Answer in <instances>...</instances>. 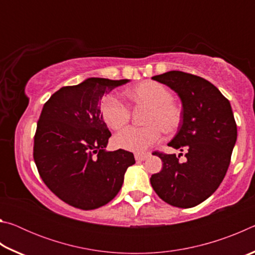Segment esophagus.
Masks as SVG:
<instances>
[{
  "mask_svg": "<svg viewBox=\"0 0 255 255\" xmlns=\"http://www.w3.org/2000/svg\"><path fill=\"white\" fill-rule=\"evenodd\" d=\"M149 156V154H144V153H136L135 154V159L137 162H141V161H145L146 158Z\"/></svg>",
  "mask_w": 255,
  "mask_h": 255,
  "instance_id": "obj_1",
  "label": "esophagus"
}]
</instances>
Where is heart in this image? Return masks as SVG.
Returning <instances> with one entry per match:
<instances>
[{
  "label": "heart",
  "instance_id": "heart-1",
  "mask_svg": "<svg viewBox=\"0 0 255 255\" xmlns=\"http://www.w3.org/2000/svg\"><path fill=\"white\" fill-rule=\"evenodd\" d=\"M129 100L135 105L147 106L144 127H130L115 137L120 148L141 153L161 140L162 130L166 133L178 131L183 122V110L173 101V93L156 81H144L127 91ZM101 116L107 126L120 130L130 120L129 107L118 97L109 94L101 102Z\"/></svg>",
  "mask_w": 255,
  "mask_h": 255
}]
</instances>
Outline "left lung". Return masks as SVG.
I'll return each instance as SVG.
<instances>
[{
	"label": "left lung",
	"mask_w": 255,
	"mask_h": 255,
	"mask_svg": "<svg viewBox=\"0 0 255 255\" xmlns=\"http://www.w3.org/2000/svg\"><path fill=\"white\" fill-rule=\"evenodd\" d=\"M175 91L182 101L183 122L169 146L185 152H154L163 162L150 184L163 201L179 208L201 204L218 189L231 163L237 128L230 101L209 81L180 71L152 77Z\"/></svg>",
	"instance_id": "1"
}]
</instances>
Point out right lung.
Instances as JSON below:
<instances>
[{"label":"right lung","instance_id":"1","mask_svg":"<svg viewBox=\"0 0 255 255\" xmlns=\"http://www.w3.org/2000/svg\"><path fill=\"white\" fill-rule=\"evenodd\" d=\"M128 80L91 77L63 86L42 107L33 140V159L45 184L60 200L83 210L107 205L122 189L133 154L107 152L111 132L100 100Z\"/></svg>","mask_w":255,"mask_h":255}]
</instances>
